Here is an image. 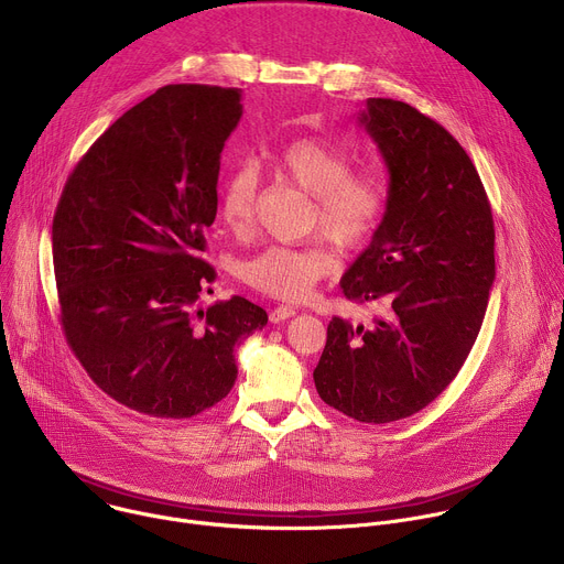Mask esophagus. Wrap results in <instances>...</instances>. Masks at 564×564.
Here are the masks:
<instances>
[{
    "instance_id": "esophagus-1",
    "label": "esophagus",
    "mask_w": 564,
    "mask_h": 564,
    "mask_svg": "<svg viewBox=\"0 0 564 564\" xmlns=\"http://www.w3.org/2000/svg\"><path fill=\"white\" fill-rule=\"evenodd\" d=\"M294 314H296V310L292 305H276L270 312V321H272V324H281V321H285V318H290Z\"/></svg>"
}]
</instances>
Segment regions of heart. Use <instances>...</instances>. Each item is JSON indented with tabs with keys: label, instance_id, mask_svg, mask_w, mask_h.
Wrapping results in <instances>:
<instances>
[{
	"label": "heart",
	"instance_id": "obj_1",
	"mask_svg": "<svg viewBox=\"0 0 564 564\" xmlns=\"http://www.w3.org/2000/svg\"><path fill=\"white\" fill-rule=\"evenodd\" d=\"M276 176L314 200L312 229L326 234L341 250H359L381 225L388 192L375 172H350L344 147L324 138H296L268 158ZM259 176L252 167L234 170L218 189V214L231 231H246L254 220ZM337 259L324 240L299 248L270 246L240 261L238 279L283 301H303L316 281L335 272Z\"/></svg>",
	"mask_w": 564,
	"mask_h": 564
}]
</instances>
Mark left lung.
Returning a JSON list of instances; mask_svg holds the SVG:
<instances>
[{
	"label": "left lung",
	"mask_w": 564,
	"mask_h": 564,
	"mask_svg": "<svg viewBox=\"0 0 564 564\" xmlns=\"http://www.w3.org/2000/svg\"><path fill=\"white\" fill-rule=\"evenodd\" d=\"M357 120L388 167V203L341 290L386 314L370 328L335 316L312 377L328 406L388 424L429 406L464 366L496 281V229L475 165L442 124L390 98H368Z\"/></svg>",
	"instance_id": "left-lung-1"
}]
</instances>
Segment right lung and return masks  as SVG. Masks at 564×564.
Masks as SVG:
<instances>
[{"instance_id":"obj_1","label":"right lung","mask_w":564,"mask_h":564,"mask_svg":"<svg viewBox=\"0 0 564 564\" xmlns=\"http://www.w3.org/2000/svg\"><path fill=\"white\" fill-rule=\"evenodd\" d=\"M240 89L170 85L118 118L68 176L53 216L66 344L118 404L185 420L231 390L236 346L268 324L243 296L200 307Z\"/></svg>"}]
</instances>
